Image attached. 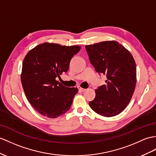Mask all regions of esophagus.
I'll return each instance as SVG.
<instances>
[{
  "instance_id": "esophagus-1",
  "label": "esophagus",
  "mask_w": 156,
  "mask_h": 156,
  "mask_svg": "<svg viewBox=\"0 0 156 156\" xmlns=\"http://www.w3.org/2000/svg\"><path fill=\"white\" fill-rule=\"evenodd\" d=\"M78 89L79 91H80V92H84V91L85 90V89L82 88V87H78Z\"/></svg>"
}]
</instances>
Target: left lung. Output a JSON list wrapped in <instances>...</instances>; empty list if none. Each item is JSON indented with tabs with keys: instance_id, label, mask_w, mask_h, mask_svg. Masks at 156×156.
<instances>
[{
	"instance_id": "obj_1",
	"label": "left lung",
	"mask_w": 156,
	"mask_h": 156,
	"mask_svg": "<svg viewBox=\"0 0 156 156\" xmlns=\"http://www.w3.org/2000/svg\"><path fill=\"white\" fill-rule=\"evenodd\" d=\"M89 61L99 74L106 75V84L95 90L89 102L96 113L106 117L119 115L127 107L136 84V66L130 51L116 41L85 46Z\"/></svg>"
}]
</instances>
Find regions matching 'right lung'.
Returning <instances> with one entry per match:
<instances>
[{
    "mask_svg": "<svg viewBox=\"0 0 156 156\" xmlns=\"http://www.w3.org/2000/svg\"><path fill=\"white\" fill-rule=\"evenodd\" d=\"M81 46L44 43L26 55L21 82L26 98L41 115L55 119L70 109L77 88L67 87L56 80L69 69L73 55Z\"/></svg>",
    "mask_w": 156,
    "mask_h": 156,
    "instance_id": "right-lung-1",
    "label": "right lung"
}]
</instances>
